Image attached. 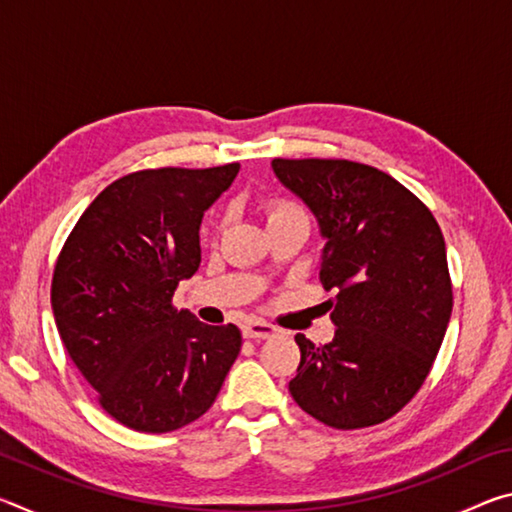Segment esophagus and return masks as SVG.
I'll return each instance as SVG.
<instances>
[{"label": "esophagus", "mask_w": 512, "mask_h": 512, "mask_svg": "<svg viewBox=\"0 0 512 512\" xmlns=\"http://www.w3.org/2000/svg\"><path fill=\"white\" fill-rule=\"evenodd\" d=\"M241 332H244V339L264 341V339H271V336H275L277 329L273 325L262 323V320H248V323L241 327Z\"/></svg>", "instance_id": "obj_1"}]
</instances>
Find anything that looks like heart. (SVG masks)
<instances>
[{
  "label": "heart",
  "mask_w": 512,
  "mask_h": 512,
  "mask_svg": "<svg viewBox=\"0 0 512 512\" xmlns=\"http://www.w3.org/2000/svg\"><path fill=\"white\" fill-rule=\"evenodd\" d=\"M264 214L268 225L277 223V221H287V219H300V216H307L305 207L298 205L291 198H282V196H273L264 201ZM309 219V216H307Z\"/></svg>",
  "instance_id": "1"
}]
</instances>
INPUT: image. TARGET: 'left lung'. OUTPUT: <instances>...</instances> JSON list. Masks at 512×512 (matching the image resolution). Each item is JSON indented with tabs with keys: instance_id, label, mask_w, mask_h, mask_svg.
<instances>
[{
	"instance_id": "obj_1",
	"label": "left lung",
	"mask_w": 512,
	"mask_h": 512,
	"mask_svg": "<svg viewBox=\"0 0 512 512\" xmlns=\"http://www.w3.org/2000/svg\"><path fill=\"white\" fill-rule=\"evenodd\" d=\"M273 171L316 214L334 339L296 334L293 400L334 429L393 418L431 372L452 316V277L438 221L418 196L370 164L275 158Z\"/></svg>"
}]
</instances>
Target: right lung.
I'll return each mask as SVG.
<instances>
[{
  "label": "right lung",
  "mask_w": 512,
  "mask_h": 512,
  "mask_svg": "<svg viewBox=\"0 0 512 512\" xmlns=\"http://www.w3.org/2000/svg\"><path fill=\"white\" fill-rule=\"evenodd\" d=\"M239 173L133 171L94 198L56 259L51 307L74 366L101 409L142 433H167L210 409L241 350L237 325L173 307L201 264L203 212Z\"/></svg>",
  "instance_id": "1"
}]
</instances>
